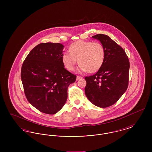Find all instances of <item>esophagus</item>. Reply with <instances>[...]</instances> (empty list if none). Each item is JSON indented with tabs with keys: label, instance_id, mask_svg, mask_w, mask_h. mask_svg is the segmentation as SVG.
Returning <instances> with one entry per match:
<instances>
[{
	"label": "esophagus",
	"instance_id": "34e87169",
	"mask_svg": "<svg viewBox=\"0 0 152 152\" xmlns=\"http://www.w3.org/2000/svg\"><path fill=\"white\" fill-rule=\"evenodd\" d=\"M81 78H82V77H81V76H77V77H76V80H78L80 79H81Z\"/></svg>",
	"mask_w": 152,
	"mask_h": 152
}]
</instances>
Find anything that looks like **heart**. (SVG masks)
I'll list each match as a JSON object with an SVG mask.
<instances>
[{"label": "heart", "instance_id": "obj_1", "mask_svg": "<svg viewBox=\"0 0 152 152\" xmlns=\"http://www.w3.org/2000/svg\"><path fill=\"white\" fill-rule=\"evenodd\" d=\"M69 51L63 54L61 60L70 71L74 70L78 60L80 71L96 72L101 68L105 58V48L98 42L79 40L70 45Z\"/></svg>", "mask_w": 152, "mask_h": 152}]
</instances>
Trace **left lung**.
Returning a JSON list of instances; mask_svg holds the SVG:
<instances>
[{"instance_id": "1", "label": "left lung", "mask_w": 152, "mask_h": 152, "mask_svg": "<svg viewBox=\"0 0 152 152\" xmlns=\"http://www.w3.org/2000/svg\"><path fill=\"white\" fill-rule=\"evenodd\" d=\"M92 37L104 46L105 58L97 72L85 77V94L94 105L107 108L115 104L128 88L129 61L123 48L108 36L97 34Z\"/></svg>"}]
</instances>
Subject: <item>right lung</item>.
Masks as SVG:
<instances>
[{
	"instance_id": "1",
	"label": "right lung",
	"mask_w": 152,
	"mask_h": 152,
	"mask_svg": "<svg viewBox=\"0 0 152 152\" xmlns=\"http://www.w3.org/2000/svg\"><path fill=\"white\" fill-rule=\"evenodd\" d=\"M64 45L46 43L36 45L24 60L21 79L29 103L46 114L54 115L67 99L68 87L76 76L64 68L61 57Z\"/></svg>"
}]
</instances>
